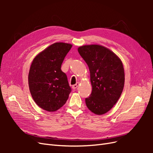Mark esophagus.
<instances>
[{
  "mask_svg": "<svg viewBox=\"0 0 153 153\" xmlns=\"http://www.w3.org/2000/svg\"><path fill=\"white\" fill-rule=\"evenodd\" d=\"M78 86H79V83L77 82L76 84L73 85L72 86V89H74V90H75V89H76V88H77Z\"/></svg>",
  "mask_w": 153,
  "mask_h": 153,
  "instance_id": "1",
  "label": "esophagus"
}]
</instances>
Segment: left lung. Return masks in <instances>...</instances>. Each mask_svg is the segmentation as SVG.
Masks as SVG:
<instances>
[{
  "instance_id": "obj_1",
  "label": "left lung",
  "mask_w": 153,
  "mask_h": 153,
  "mask_svg": "<svg viewBox=\"0 0 153 153\" xmlns=\"http://www.w3.org/2000/svg\"><path fill=\"white\" fill-rule=\"evenodd\" d=\"M78 51L90 71L92 90L85 98L86 105L92 113L103 115L117 103L123 91L122 61L112 51L99 45L82 46Z\"/></svg>"
}]
</instances>
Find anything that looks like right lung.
Here are the masks:
<instances>
[{
    "label": "right lung",
    "mask_w": 153,
    "mask_h": 153,
    "mask_svg": "<svg viewBox=\"0 0 153 153\" xmlns=\"http://www.w3.org/2000/svg\"><path fill=\"white\" fill-rule=\"evenodd\" d=\"M72 45L55 43L36 55L29 69L31 96L40 108L55 112L66 103L71 89L61 65Z\"/></svg>",
    "instance_id": "right-lung-1"
}]
</instances>
